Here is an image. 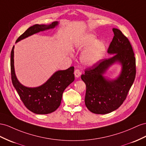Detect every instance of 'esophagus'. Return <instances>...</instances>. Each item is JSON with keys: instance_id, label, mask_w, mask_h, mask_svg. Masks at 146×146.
<instances>
[{"instance_id": "1", "label": "esophagus", "mask_w": 146, "mask_h": 146, "mask_svg": "<svg viewBox=\"0 0 146 146\" xmlns=\"http://www.w3.org/2000/svg\"><path fill=\"white\" fill-rule=\"evenodd\" d=\"M74 76H75L76 78H79L81 76V72H80V70L79 69H76L75 70H74Z\"/></svg>"}]
</instances>
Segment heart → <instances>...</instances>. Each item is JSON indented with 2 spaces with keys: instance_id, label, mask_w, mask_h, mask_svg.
I'll list each match as a JSON object with an SVG mask.
<instances>
[{
  "instance_id": "b5f03b06",
  "label": "heart",
  "mask_w": 146,
  "mask_h": 146,
  "mask_svg": "<svg viewBox=\"0 0 146 146\" xmlns=\"http://www.w3.org/2000/svg\"><path fill=\"white\" fill-rule=\"evenodd\" d=\"M89 47H88V46ZM75 47L78 50L86 49L81 55V61L83 64L92 66L98 63L106 54V46L102 40H97L92 34H87L77 40Z\"/></svg>"
}]
</instances>
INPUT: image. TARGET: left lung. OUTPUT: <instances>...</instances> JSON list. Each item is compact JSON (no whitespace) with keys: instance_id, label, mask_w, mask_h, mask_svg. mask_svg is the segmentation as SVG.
<instances>
[{"instance_id":"obj_1","label":"left lung","mask_w":146,"mask_h":146,"mask_svg":"<svg viewBox=\"0 0 146 146\" xmlns=\"http://www.w3.org/2000/svg\"><path fill=\"white\" fill-rule=\"evenodd\" d=\"M112 30L114 36L107 52L113 55L86 68L81 76L86 86V106L96 114L109 113L120 107L136 77V58L131 45L119 29ZM116 62L122 65L121 74L115 80L106 79L103 74Z\"/></svg>"}]
</instances>
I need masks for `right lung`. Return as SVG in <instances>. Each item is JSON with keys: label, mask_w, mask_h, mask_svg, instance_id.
I'll list each match as a JSON object with an SVG mask.
<instances>
[{"label": "right lung", "mask_w": 146, "mask_h": 146, "mask_svg": "<svg viewBox=\"0 0 146 146\" xmlns=\"http://www.w3.org/2000/svg\"><path fill=\"white\" fill-rule=\"evenodd\" d=\"M58 24V21H54L47 25H33L18 37L16 42L37 33L53 29ZM13 58L14 46L10 56L11 77L13 86L25 107L33 113L42 115L50 113L57 110L60 105L63 91L74 80V66L65 70L57 71L39 87L28 88L22 85L18 80L15 72Z\"/></svg>", "instance_id": "right-lung-1"}]
</instances>
